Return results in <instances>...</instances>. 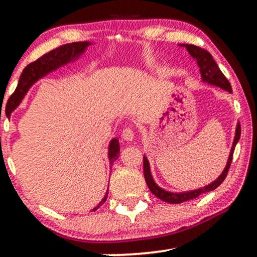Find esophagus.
<instances>
[{
	"mask_svg": "<svg viewBox=\"0 0 257 257\" xmlns=\"http://www.w3.org/2000/svg\"><path fill=\"white\" fill-rule=\"evenodd\" d=\"M122 138L124 139L125 141H133L135 139V133H134V131H133V129L126 128L122 132Z\"/></svg>",
	"mask_w": 257,
	"mask_h": 257,
	"instance_id": "1",
	"label": "esophagus"
}]
</instances>
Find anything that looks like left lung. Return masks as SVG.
Wrapping results in <instances>:
<instances>
[{
  "label": "left lung",
  "instance_id": "8db88e82",
  "mask_svg": "<svg viewBox=\"0 0 257 257\" xmlns=\"http://www.w3.org/2000/svg\"><path fill=\"white\" fill-rule=\"evenodd\" d=\"M179 46L185 47V48L187 49L188 54L191 55V58L196 60V63L199 67L200 81H202L203 83L214 85V87L221 88V89L228 91V93H232L231 84H229V82L227 81V78L223 76V73L221 72V70L219 69V66H217V64L215 63V60L213 59V57H211L210 53L206 52L205 49L199 48V47L193 46V44H179ZM239 138H240V124L239 122H238L237 125H235V133H234V138H233L231 151H229L228 159H227L226 167L223 168L222 173H221L220 175L214 180V181H211L210 184L203 186V187H199V188H194V190L182 191V192H173V191L166 190V188L161 187V186L155 181V179H153L149 158H147L146 155H144V175H145L146 184L149 186L150 191H151L157 198L162 199L166 203H170V204H180V203L186 202V200L197 198V197L200 196V194L205 192L214 191L215 188H217L221 184H222L223 180H225V178L227 176L229 166H231L233 152H234L235 145H237L238 141H239Z\"/></svg>",
  "mask_w": 257,
  "mask_h": 257
}]
</instances>
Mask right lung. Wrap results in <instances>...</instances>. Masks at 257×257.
<instances>
[{
	"instance_id": "1",
	"label": "right lung",
	"mask_w": 257,
	"mask_h": 257,
	"mask_svg": "<svg viewBox=\"0 0 257 257\" xmlns=\"http://www.w3.org/2000/svg\"><path fill=\"white\" fill-rule=\"evenodd\" d=\"M94 42H89V41H83V42H73L67 43L64 46L58 47V48L53 49L47 54H44L38 60L34 61V63L29 64L28 66L23 70V73L20 75L19 82H18L17 89L12 94L11 98L8 99L7 106L10 108V113H12L16 108L22 104L23 99L25 98L26 93L30 90V88L34 85L38 79L46 77L49 73L57 71L60 67L66 66V65L75 63L78 59L83 57V54L87 52V49L90 46H94ZM120 152L118 138L111 139L108 143L107 147V157L108 162H110V168L113 166L114 161L118 158ZM108 190V188H107ZM108 196V191H106L104 198L98 205L94 206L91 211H95L99 209L104 203L106 202Z\"/></svg>"
}]
</instances>
